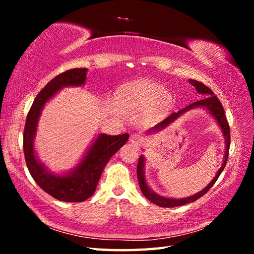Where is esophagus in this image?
I'll return each mask as SVG.
<instances>
[{"mask_svg": "<svg viewBox=\"0 0 254 254\" xmlns=\"http://www.w3.org/2000/svg\"><path fill=\"white\" fill-rule=\"evenodd\" d=\"M143 139H144V137L142 136V134L136 132V133H133L132 135H131L130 142H131L132 144H134V145H139V144H141V143L143 142Z\"/></svg>", "mask_w": 254, "mask_h": 254, "instance_id": "esophagus-1", "label": "esophagus"}]
</instances>
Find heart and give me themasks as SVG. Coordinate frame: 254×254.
<instances>
[{"label":"heart","instance_id":"obj_1","mask_svg":"<svg viewBox=\"0 0 254 254\" xmlns=\"http://www.w3.org/2000/svg\"><path fill=\"white\" fill-rule=\"evenodd\" d=\"M118 102L124 110L137 111L150 105L164 106L168 102V96L163 86L143 80L122 86L118 91Z\"/></svg>","mask_w":254,"mask_h":254}]
</instances>
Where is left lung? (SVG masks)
Wrapping results in <instances>:
<instances>
[{
  "label": "left lung",
  "mask_w": 254,
  "mask_h": 254,
  "mask_svg": "<svg viewBox=\"0 0 254 254\" xmlns=\"http://www.w3.org/2000/svg\"><path fill=\"white\" fill-rule=\"evenodd\" d=\"M189 82H190L194 87L196 88L197 93L198 94H202L205 97L203 99L198 100L193 102V104L189 105L188 107L183 108L182 110H180L179 112H175V113H171V115L166 118L164 121H161L160 123H158L157 126L154 127L150 128L149 131H159L161 128L166 127L168 124H170L171 122H174L178 117H180L182 113L187 112L188 110L193 109V108H196V107H203V108H206V109L212 113V116L215 118V120L217 121V123L219 124V127H222L223 133H224V136L226 139V153H225V159H224V163L223 166L220 167L219 170L217 171V175L214 177V179L210 181L209 185L203 189L201 192H198L196 194H194L192 196H189L186 198H180V199H176V198H169V197H164V196H160L158 194H156L155 192H153L150 189L148 188L146 180H145V177H144V157L141 156L138 159V163H137V179H138V185L139 188H141V191L144 194V196L146 197L147 199H149L150 202L158 205L160 207H176V206H180V205H185L188 203H191L196 201L197 198H199L201 196H203L205 193H206L210 188H212L215 182L217 181L218 177L222 174V171L224 170L226 164H227V159H228V154H229V147H230V127H229V124L227 122V119H226L225 116V111H224V107L222 105V102L219 101V99L217 98L216 96L214 95L213 90L208 88L206 85H204L202 82H198V80L195 79H189Z\"/></svg>",
  "instance_id": "left-lung-1"
}]
</instances>
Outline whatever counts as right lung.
Instances as JSON below:
<instances>
[{
    "instance_id": "1",
    "label": "right lung",
    "mask_w": 254,
    "mask_h": 254,
    "mask_svg": "<svg viewBox=\"0 0 254 254\" xmlns=\"http://www.w3.org/2000/svg\"><path fill=\"white\" fill-rule=\"evenodd\" d=\"M86 73L87 68H72L51 79L32 102L24 128V154L31 177L45 192L63 202H83L93 195L107 163L128 139L127 133L113 136L100 134L82 163L72 172L64 176L52 175L36 158L34 138L42 108L64 86L83 85L86 80Z\"/></svg>"
}]
</instances>
